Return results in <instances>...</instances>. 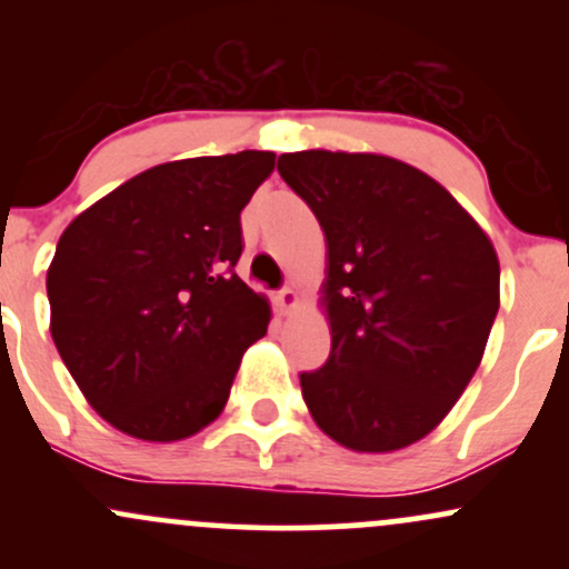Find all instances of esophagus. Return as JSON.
Instances as JSON below:
<instances>
[{"instance_id":"obj_1","label":"esophagus","mask_w":569,"mask_h":569,"mask_svg":"<svg viewBox=\"0 0 569 569\" xmlns=\"http://www.w3.org/2000/svg\"><path fill=\"white\" fill-rule=\"evenodd\" d=\"M276 305H278V310L283 312V316H286V312H291L293 307L299 305V297H297V291H293L291 286H286V289H280V291L276 293Z\"/></svg>"}]
</instances>
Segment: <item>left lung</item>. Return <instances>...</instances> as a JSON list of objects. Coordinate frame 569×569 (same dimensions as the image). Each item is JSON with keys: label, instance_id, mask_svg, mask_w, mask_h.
<instances>
[{"label": "left lung", "instance_id": "1", "mask_svg": "<svg viewBox=\"0 0 569 569\" xmlns=\"http://www.w3.org/2000/svg\"><path fill=\"white\" fill-rule=\"evenodd\" d=\"M278 173L316 213L329 248L331 352L302 371L326 436L393 452L447 417L485 356L500 264L471 213L428 173L367 152H291Z\"/></svg>", "mask_w": 569, "mask_h": 569}]
</instances>
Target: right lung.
<instances>
[{
	"label": "right lung",
	"instance_id": "obj_1",
	"mask_svg": "<svg viewBox=\"0 0 569 569\" xmlns=\"http://www.w3.org/2000/svg\"><path fill=\"white\" fill-rule=\"evenodd\" d=\"M272 152L149 168L63 230L48 270L50 335L98 415L143 441H179L224 409L270 305L234 272L240 211Z\"/></svg>",
	"mask_w": 569,
	"mask_h": 569
}]
</instances>
